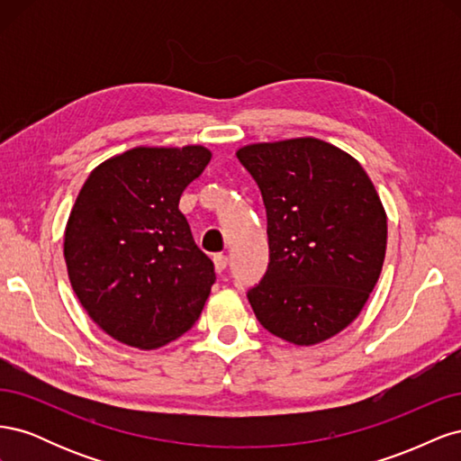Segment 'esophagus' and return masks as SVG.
<instances>
[{"instance_id": "obj_1", "label": "esophagus", "mask_w": 461, "mask_h": 461, "mask_svg": "<svg viewBox=\"0 0 461 461\" xmlns=\"http://www.w3.org/2000/svg\"><path fill=\"white\" fill-rule=\"evenodd\" d=\"M213 265H215V271H217V273H222V271L227 269L229 258L222 256V254H217V256H213Z\"/></svg>"}]
</instances>
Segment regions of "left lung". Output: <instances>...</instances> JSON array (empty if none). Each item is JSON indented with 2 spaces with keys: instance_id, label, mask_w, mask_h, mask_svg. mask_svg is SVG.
I'll list each match as a JSON object with an SVG mask.
<instances>
[{
  "instance_id": "left-lung-1",
  "label": "left lung",
  "mask_w": 461,
  "mask_h": 461,
  "mask_svg": "<svg viewBox=\"0 0 461 461\" xmlns=\"http://www.w3.org/2000/svg\"><path fill=\"white\" fill-rule=\"evenodd\" d=\"M236 158L267 212L269 267L248 300L259 323L296 346L344 330L364 310L386 254V213L350 153L319 138L248 144Z\"/></svg>"
}]
</instances>
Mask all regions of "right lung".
<instances>
[{
	"label": "right lung",
	"instance_id": "add662e5",
	"mask_svg": "<svg viewBox=\"0 0 461 461\" xmlns=\"http://www.w3.org/2000/svg\"><path fill=\"white\" fill-rule=\"evenodd\" d=\"M209 159L203 146H138L97 165L80 188L65 227L67 273L111 339L156 350L198 321L215 271L178 200Z\"/></svg>",
	"mask_w": 461,
	"mask_h": 461
}]
</instances>
